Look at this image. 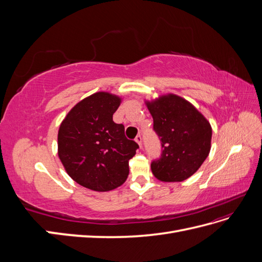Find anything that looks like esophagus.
Wrapping results in <instances>:
<instances>
[{"label": "esophagus", "mask_w": 262, "mask_h": 262, "mask_svg": "<svg viewBox=\"0 0 262 262\" xmlns=\"http://www.w3.org/2000/svg\"><path fill=\"white\" fill-rule=\"evenodd\" d=\"M136 142H137V143L139 144V146H140V147H142V137L140 136V134H139V136H137V138H136Z\"/></svg>", "instance_id": "1"}]
</instances>
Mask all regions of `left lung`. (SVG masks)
<instances>
[{
	"instance_id": "obj_1",
	"label": "left lung",
	"mask_w": 262,
	"mask_h": 262,
	"mask_svg": "<svg viewBox=\"0 0 262 262\" xmlns=\"http://www.w3.org/2000/svg\"><path fill=\"white\" fill-rule=\"evenodd\" d=\"M145 104L162 144L161 157L150 164L153 175L164 182L186 180L210 153V122L192 104L175 94L162 95Z\"/></svg>"
}]
</instances>
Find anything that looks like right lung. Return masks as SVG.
Returning a JSON list of instances; mask_svg holds the SVG:
<instances>
[{
	"mask_svg": "<svg viewBox=\"0 0 262 262\" xmlns=\"http://www.w3.org/2000/svg\"><path fill=\"white\" fill-rule=\"evenodd\" d=\"M121 98L98 92L70 110L58 132V155L78 185L94 191H109L121 186L129 175V161L139 145L124 136L123 124L113 115Z\"/></svg>",
	"mask_w": 262,
	"mask_h": 262,
	"instance_id": "1",
	"label": "right lung"
}]
</instances>
